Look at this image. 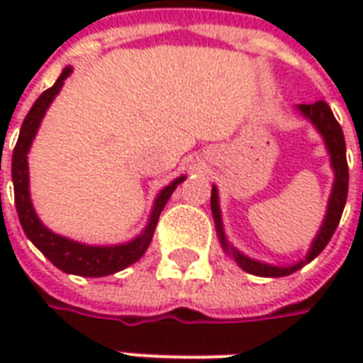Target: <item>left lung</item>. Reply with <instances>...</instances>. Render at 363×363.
I'll return each instance as SVG.
<instances>
[{"label": "left lung", "instance_id": "obj_1", "mask_svg": "<svg viewBox=\"0 0 363 363\" xmlns=\"http://www.w3.org/2000/svg\"><path fill=\"white\" fill-rule=\"evenodd\" d=\"M299 114L305 120H309L315 130L319 132L325 147L328 151V157H330V167H333V173H335V181H333V190H330V196H328L327 204V213H325V220L320 223L317 235L313 239L309 251L305 255V259H299L294 264L288 267H278V264H268L262 260L251 259L241 251H237L233 245L229 243L225 231H223V221H221V210H220V194H218V186H212V213L213 221H216V231H218V239H220L221 249L229 255L231 259L235 260L239 267L243 268L245 272L255 274V276H262V278H281V276H289L299 268H303L305 264H309L313 259H317L323 249L327 247L330 237L335 235L336 228H338V221L342 218L344 204H346V196H348V163H346V143H344V134L340 124L336 122L335 114L330 111L325 101H317L313 104H297L296 106Z\"/></svg>", "mask_w": 363, "mask_h": 363}]
</instances>
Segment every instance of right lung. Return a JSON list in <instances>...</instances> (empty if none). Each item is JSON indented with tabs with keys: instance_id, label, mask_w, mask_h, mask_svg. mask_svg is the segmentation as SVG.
<instances>
[{
	"instance_id": "1",
	"label": "right lung",
	"mask_w": 363,
	"mask_h": 363,
	"mask_svg": "<svg viewBox=\"0 0 363 363\" xmlns=\"http://www.w3.org/2000/svg\"><path fill=\"white\" fill-rule=\"evenodd\" d=\"M74 67H64V72L60 75L56 83L50 89H46L43 95L38 96L33 104V108L28 111L27 118L23 122L19 132V140L13 150L11 159V179L13 190H15V206H17V216H19L21 228L25 231V235L30 239V243L35 245L38 251L43 252L52 264L60 268L62 272L75 274V276H85V278H101L108 274L120 272L130 264H134L135 260L143 257V252L147 251L153 231L157 225L159 213L163 212L167 200L171 198L174 189L181 184L186 177L181 174L173 182H169L165 189L159 190L155 196L153 208H151L147 225L143 228L140 235L130 239L128 243L118 245H87L74 241L69 237L58 235L52 229L44 225L40 218L36 216L35 206L30 200V186H28V151L33 145V140L36 138V132L40 128L44 114L50 108L52 101L56 99L64 82L72 75Z\"/></svg>"
}]
</instances>
